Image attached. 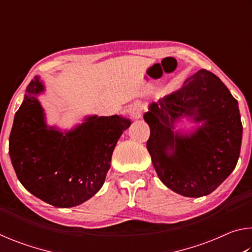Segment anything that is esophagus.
Masks as SVG:
<instances>
[{"instance_id":"obj_1","label":"esophagus","mask_w":252,"mask_h":252,"mask_svg":"<svg viewBox=\"0 0 252 252\" xmlns=\"http://www.w3.org/2000/svg\"><path fill=\"white\" fill-rule=\"evenodd\" d=\"M143 110H144L143 104L140 103V102H135L134 104L131 105L130 113L134 119H139V118H141L142 113H143Z\"/></svg>"}]
</instances>
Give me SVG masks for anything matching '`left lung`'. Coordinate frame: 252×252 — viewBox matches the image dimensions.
Here are the masks:
<instances>
[{
  "label": "left lung",
  "mask_w": 252,
  "mask_h": 252,
  "mask_svg": "<svg viewBox=\"0 0 252 252\" xmlns=\"http://www.w3.org/2000/svg\"><path fill=\"white\" fill-rule=\"evenodd\" d=\"M182 115L204 125L191 135L174 134L173 123ZM144 120L158 177L174 192L207 195L236 168L242 140L238 101L212 72L202 69L191 75L181 89L149 106Z\"/></svg>",
  "instance_id": "left-lung-1"
}]
</instances>
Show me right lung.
Returning a JSON list of instances; mask_svg holds the SVG:
<instances>
[{
  "instance_id": "obj_1",
  "label": "right lung",
  "mask_w": 252,
  "mask_h": 252,
  "mask_svg": "<svg viewBox=\"0 0 252 252\" xmlns=\"http://www.w3.org/2000/svg\"><path fill=\"white\" fill-rule=\"evenodd\" d=\"M16 111L8 153L16 176L36 198L58 208L79 206L103 186L111 157L123 131L130 126L119 116L91 117L73 131L48 129L35 94L43 91L31 81Z\"/></svg>"
}]
</instances>
